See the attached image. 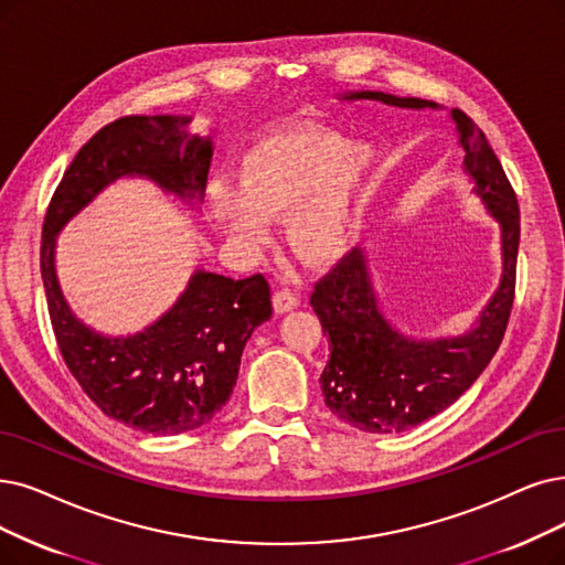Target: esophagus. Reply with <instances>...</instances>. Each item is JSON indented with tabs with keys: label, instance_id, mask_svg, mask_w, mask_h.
<instances>
[{
	"label": "esophagus",
	"instance_id": "34e87169",
	"mask_svg": "<svg viewBox=\"0 0 565 565\" xmlns=\"http://www.w3.org/2000/svg\"><path fill=\"white\" fill-rule=\"evenodd\" d=\"M299 301H301V297L297 295V291H291V289H278L276 295H274V310H276L278 315L289 312V310H295V308L299 306Z\"/></svg>",
	"mask_w": 565,
	"mask_h": 565
}]
</instances>
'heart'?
<instances>
[{
	"label": "heart",
	"instance_id": "1",
	"mask_svg": "<svg viewBox=\"0 0 565 565\" xmlns=\"http://www.w3.org/2000/svg\"><path fill=\"white\" fill-rule=\"evenodd\" d=\"M377 167L371 143L329 129L270 134L245 152L243 192L215 199V217L243 243H266L268 217H287V238L308 264L341 257L359 227L361 204Z\"/></svg>",
	"mask_w": 565,
	"mask_h": 565
}]
</instances>
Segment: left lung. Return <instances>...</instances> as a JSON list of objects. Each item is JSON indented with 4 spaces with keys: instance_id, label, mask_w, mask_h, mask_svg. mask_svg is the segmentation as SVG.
I'll return each instance as SVG.
<instances>
[{
    "instance_id": "left-lung-1",
    "label": "left lung",
    "mask_w": 565,
    "mask_h": 565,
    "mask_svg": "<svg viewBox=\"0 0 565 565\" xmlns=\"http://www.w3.org/2000/svg\"><path fill=\"white\" fill-rule=\"evenodd\" d=\"M343 99H373L398 108H440L436 102L396 97L375 89L348 93ZM463 171L472 192L501 227V280L480 318L466 333L449 338H413L398 331L380 308L361 247L343 257L315 285L310 306L331 341V359L320 385L327 408L361 431H411L449 408L489 366L499 350L514 299L519 250V204L510 180L482 129L463 110H449Z\"/></svg>"
}]
</instances>
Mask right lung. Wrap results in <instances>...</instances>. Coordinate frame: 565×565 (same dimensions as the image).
Wrapping results in <instances>:
<instances>
[{
	"mask_svg": "<svg viewBox=\"0 0 565 565\" xmlns=\"http://www.w3.org/2000/svg\"><path fill=\"white\" fill-rule=\"evenodd\" d=\"M192 116H127L99 129L64 171L43 220L41 278L66 369L99 411L137 431L178 436L230 401L241 354L270 318L264 276L234 280L196 268L183 295L146 329L106 335L78 320L55 270L60 232L120 178H146L194 211L204 201L213 137Z\"/></svg>",
	"mask_w": 565,
	"mask_h": 565,
	"instance_id": "obj_1",
	"label": "right lung"
}]
</instances>
